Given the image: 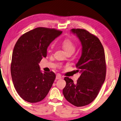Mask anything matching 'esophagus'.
I'll use <instances>...</instances> for the list:
<instances>
[{
    "instance_id": "34e87169",
    "label": "esophagus",
    "mask_w": 121,
    "mask_h": 121,
    "mask_svg": "<svg viewBox=\"0 0 121 121\" xmlns=\"http://www.w3.org/2000/svg\"><path fill=\"white\" fill-rule=\"evenodd\" d=\"M62 78V76H61V75L60 74H57L56 75V79L57 80H59V79H61Z\"/></svg>"
}]
</instances>
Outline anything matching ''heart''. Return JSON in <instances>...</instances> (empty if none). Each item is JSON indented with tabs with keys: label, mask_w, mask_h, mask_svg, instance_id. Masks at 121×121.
<instances>
[{
	"label": "heart",
	"mask_w": 121,
	"mask_h": 121,
	"mask_svg": "<svg viewBox=\"0 0 121 121\" xmlns=\"http://www.w3.org/2000/svg\"><path fill=\"white\" fill-rule=\"evenodd\" d=\"M62 46L65 52H74L75 48L73 42L69 39H65L62 43Z\"/></svg>",
	"instance_id": "b5f03b06"
}]
</instances>
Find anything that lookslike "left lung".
Masks as SVG:
<instances>
[{"label":"left lung","mask_w":121,"mask_h":121,"mask_svg":"<svg viewBox=\"0 0 121 121\" xmlns=\"http://www.w3.org/2000/svg\"><path fill=\"white\" fill-rule=\"evenodd\" d=\"M82 45L81 56L76 64L81 73L78 81L65 77L66 86L63 90L65 98L74 106L80 107L92 103L97 97L106 76L104 50L97 36L85 29H72Z\"/></svg>","instance_id":"8db88e82"}]
</instances>
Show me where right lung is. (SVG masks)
<instances>
[{
    "label": "right lung",
    "mask_w": 121,
    "mask_h": 121,
    "mask_svg": "<svg viewBox=\"0 0 121 121\" xmlns=\"http://www.w3.org/2000/svg\"><path fill=\"white\" fill-rule=\"evenodd\" d=\"M62 33L55 29L38 27L24 33L16 43L11 64V74L17 93L27 102L41 101L50 90L56 75L42 73L39 63L47 56L52 41Z\"/></svg>",
    "instance_id": "add662e5"
}]
</instances>
